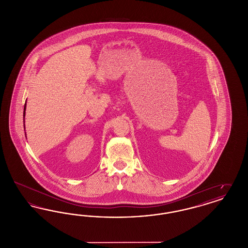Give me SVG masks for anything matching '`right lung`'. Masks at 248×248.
I'll use <instances>...</instances> for the list:
<instances>
[{"instance_id":"add662e5","label":"right lung","mask_w":248,"mask_h":248,"mask_svg":"<svg viewBox=\"0 0 248 248\" xmlns=\"http://www.w3.org/2000/svg\"><path fill=\"white\" fill-rule=\"evenodd\" d=\"M25 110H26V104H25V106H24V112H23L24 117H25ZM24 128H25V126H24Z\"/></svg>"}]
</instances>
